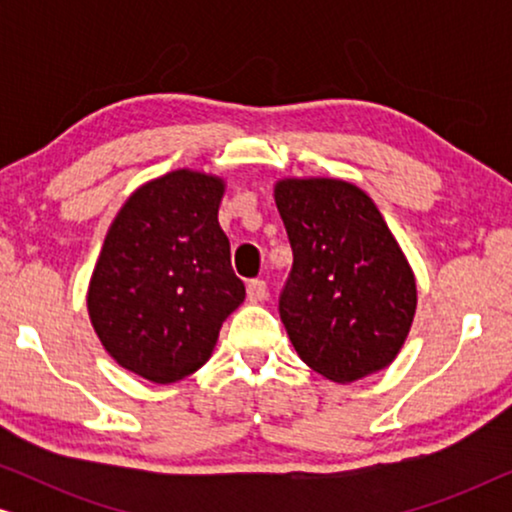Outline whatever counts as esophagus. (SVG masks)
Returning a JSON list of instances; mask_svg holds the SVG:
<instances>
[{
	"instance_id": "obj_1",
	"label": "esophagus",
	"mask_w": 512,
	"mask_h": 512,
	"mask_svg": "<svg viewBox=\"0 0 512 512\" xmlns=\"http://www.w3.org/2000/svg\"><path fill=\"white\" fill-rule=\"evenodd\" d=\"M247 298L249 303H263L268 298V286H265L263 279H251L247 284Z\"/></svg>"
}]
</instances>
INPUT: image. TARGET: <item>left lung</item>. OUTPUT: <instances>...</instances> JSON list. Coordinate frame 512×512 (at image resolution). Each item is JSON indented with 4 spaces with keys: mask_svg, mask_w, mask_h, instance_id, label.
<instances>
[{
    "mask_svg": "<svg viewBox=\"0 0 512 512\" xmlns=\"http://www.w3.org/2000/svg\"><path fill=\"white\" fill-rule=\"evenodd\" d=\"M275 202L293 251L279 317L300 359L342 384L387 368L417 286L380 209L342 179H282Z\"/></svg>",
    "mask_w": 512,
    "mask_h": 512,
    "instance_id": "8db88e82",
    "label": "left lung"
}]
</instances>
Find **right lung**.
<instances>
[{
  "label": "right lung",
  "instance_id": "right-lung-1",
  "mask_svg": "<svg viewBox=\"0 0 512 512\" xmlns=\"http://www.w3.org/2000/svg\"><path fill=\"white\" fill-rule=\"evenodd\" d=\"M223 179L174 170L139 186L111 223L88 286L97 338L156 384L205 366L244 300L219 226Z\"/></svg>",
  "mask_w": 512,
  "mask_h": 512
}]
</instances>
